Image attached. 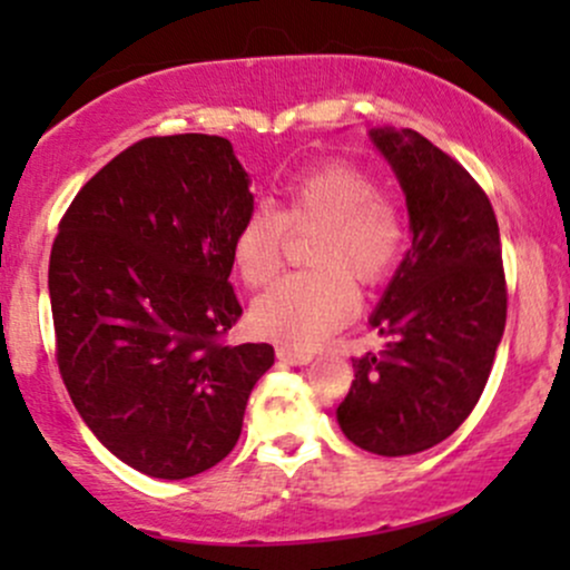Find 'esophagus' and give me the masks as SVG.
<instances>
[{
  "mask_svg": "<svg viewBox=\"0 0 570 570\" xmlns=\"http://www.w3.org/2000/svg\"><path fill=\"white\" fill-rule=\"evenodd\" d=\"M276 356H278V362L289 364V367H303V364H307V362H311V358H313L307 351L289 348V345H278Z\"/></svg>",
  "mask_w": 570,
  "mask_h": 570,
  "instance_id": "esophagus-1",
  "label": "esophagus"
}]
</instances>
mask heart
<instances>
[{"label":"heart","mask_w":570,"mask_h":570,"mask_svg":"<svg viewBox=\"0 0 570 570\" xmlns=\"http://www.w3.org/2000/svg\"><path fill=\"white\" fill-rule=\"evenodd\" d=\"M286 227H316L307 263L316 271L281 278L254 299L248 324L259 337L289 348H316L358 311L353 278L364 286L383 284L407 248V222L377 181L348 163H326L284 189L276 214L254 206L233 233L235 271L248 286H263L281 271Z\"/></svg>","instance_id":"b5f03b06"}]
</instances>
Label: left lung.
<instances>
[{
  "label": "left lung",
  "mask_w": 570,
  "mask_h": 570,
  "mask_svg": "<svg viewBox=\"0 0 570 570\" xmlns=\"http://www.w3.org/2000/svg\"><path fill=\"white\" fill-rule=\"evenodd\" d=\"M370 139L407 198L412 246L372 313L381 353L353 358L343 434L375 455H412L448 440L480 402L503 324L507 278L485 189L417 130Z\"/></svg>",
  "instance_id": "8db88e82"
}]
</instances>
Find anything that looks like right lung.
Returning a JSON list of instances; mask_svg holds the SVG:
<instances>
[{"instance_id":"obj_1","label":"right lung","mask_w":570,"mask_h":570,"mask_svg":"<svg viewBox=\"0 0 570 570\" xmlns=\"http://www.w3.org/2000/svg\"><path fill=\"white\" fill-rule=\"evenodd\" d=\"M254 208L222 136H149L85 185L50 252L56 358L96 440L160 480L235 448L273 345H225L238 322L233 233Z\"/></svg>"}]
</instances>
